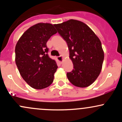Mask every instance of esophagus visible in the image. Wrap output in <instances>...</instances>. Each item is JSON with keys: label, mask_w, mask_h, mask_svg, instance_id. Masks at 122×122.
Returning a JSON list of instances; mask_svg holds the SVG:
<instances>
[{"label": "esophagus", "mask_w": 122, "mask_h": 122, "mask_svg": "<svg viewBox=\"0 0 122 122\" xmlns=\"http://www.w3.org/2000/svg\"><path fill=\"white\" fill-rule=\"evenodd\" d=\"M62 59H63V57L62 56H60L57 57V60H58V61H60L61 63H62Z\"/></svg>", "instance_id": "obj_1"}]
</instances>
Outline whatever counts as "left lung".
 <instances>
[{
    "label": "left lung",
    "instance_id": "1",
    "mask_svg": "<svg viewBox=\"0 0 122 122\" xmlns=\"http://www.w3.org/2000/svg\"><path fill=\"white\" fill-rule=\"evenodd\" d=\"M54 26L66 42L73 64V69L66 73L68 80L78 87L89 86L100 75L104 60L100 40L81 21L70 19Z\"/></svg>",
    "mask_w": 122,
    "mask_h": 122
}]
</instances>
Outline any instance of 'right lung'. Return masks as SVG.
<instances>
[{"mask_svg":"<svg viewBox=\"0 0 122 122\" xmlns=\"http://www.w3.org/2000/svg\"><path fill=\"white\" fill-rule=\"evenodd\" d=\"M57 31L50 23H39L23 33L15 46V62L21 76L31 87L42 89L50 86L58 68L49 57L46 43Z\"/></svg>","mask_w":122,"mask_h":122,"instance_id":"1","label":"right lung"}]
</instances>
